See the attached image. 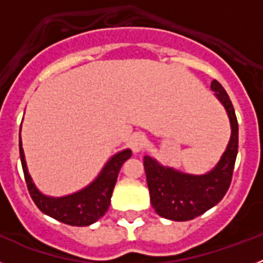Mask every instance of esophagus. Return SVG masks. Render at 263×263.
<instances>
[{
    "label": "esophagus",
    "instance_id": "34e87169",
    "mask_svg": "<svg viewBox=\"0 0 263 263\" xmlns=\"http://www.w3.org/2000/svg\"><path fill=\"white\" fill-rule=\"evenodd\" d=\"M145 142L146 138L143 134H134V136H132V138H130V147L133 148L134 153H138L143 148Z\"/></svg>",
    "mask_w": 263,
    "mask_h": 263
}]
</instances>
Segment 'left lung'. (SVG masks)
<instances>
[{
	"mask_svg": "<svg viewBox=\"0 0 263 263\" xmlns=\"http://www.w3.org/2000/svg\"><path fill=\"white\" fill-rule=\"evenodd\" d=\"M231 120L232 136L217 166L205 175H190L163 167L150 157L143 158L150 201L159 216L174 221H188L203 215L225 196L233 176L238 152V122L232 101L217 80L211 84Z\"/></svg>",
	"mask_w": 263,
	"mask_h": 263,
	"instance_id": "left-lung-1",
	"label": "left lung"
}]
</instances>
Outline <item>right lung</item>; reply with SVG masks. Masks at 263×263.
I'll return each instance as SVG.
<instances>
[{
	"mask_svg": "<svg viewBox=\"0 0 263 263\" xmlns=\"http://www.w3.org/2000/svg\"><path fill=\"white\" fill-rule=\"evenodd\" d=\"M20 155L27 190H29L32 201L35 203L39 210L45 215L67 225L87 227V225L96 222L108 211L109 205H110L111 192H113V188L117 182L118 173H120L125 160L132 157V152L126 148L124 152L116 154L115 157H111L93 183H90L87 188L76 192V194L63 197L45 196L36 190L29 173H27L21 139Z\"/></svg>",
	"mask_w": 263,
	"mask_h": 263,
	"instance_id": "right-lung-1",
	"label": "right lung"
}]
</instances>
